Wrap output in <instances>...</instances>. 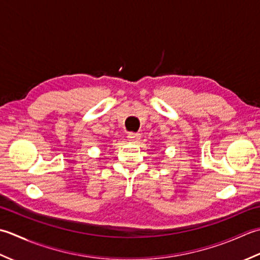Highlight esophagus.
<instances>
[{"mask_svg": "<svg viewBox=\"0 0 260 260\" xmlns=\"http://www.w3.org/2000/svg\"><path fill=\"white\" fill-rule=\"evenodd\" d=\"M141 138V135L140 134H137V132H131V134L128 135V139L131 141V142H137L138 140H139Z\"/></svg>", "mask_w": 260, "mask_h": 260, "instance_id": "obj_1", "label": "esophagus"}]
</instances>
